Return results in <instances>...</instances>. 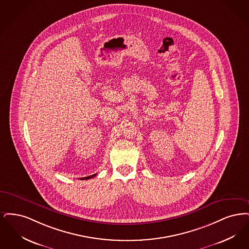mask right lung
<instances>
[{
    "label": "right lung",
    "mask_w": 249,
    "mask_h": 249,
    "mask_svg": "<svg viewBox=\"0 0 249 249\" xmlns=\"http://www.w3.org/2000/svg\"><path fill=\"white\" fill-rule=\"evenodd\" d=\"M96 175H97V174H94V175H92V176H88V177H86V178H81L80 179H82V180H84V179H89V178H92L96 177Z\"/></svg>",
    "instance_id": "obj_1"
}]
</instances>
